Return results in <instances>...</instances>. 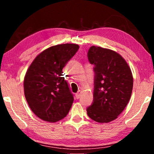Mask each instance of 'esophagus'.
<instances>
[{"mask_svg":"<svg viewBox=\"0 0 154 154\" xmlns=\"http://www.w3.org/2000/svg\"><path fill=\"white\" fill-rule=\"evenodd\" d=\"M81 93H82V92H81V90H79L78 92L75 94V97H76L77 99H79L80 96H81Z\"/></svg>","mask_w":154,"mask_h":154,"instance_id":"34e87169","label":"esophagus"}]
</instances>
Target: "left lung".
<instances>
[{
  "mask_svg": "<svg viewBox=\"0 0 154 154\" xmlns=\"http://www.w3.org/2000/svg\"><path fill=\"white\" fill-rule=\"evenodd\" d=\"M88 58L94 66L93 102L86 109L88 116L99 123H108L129 102L133 87L131 70L119 54L109 49L90 47Z\"/></svg>",
  "mask_w": 154,
  "mask_h": 154,
  "instance_id": "8db88e82",
  "label": "left lung"
}]
</instances>
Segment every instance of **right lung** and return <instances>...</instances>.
Masks as SVG:
<instances>
[{"label": "right lung", "mask_w": 154, "mask_h": 154, "mask_svg": "<svg viewBox=\"0 0 154 154\" xmlns=\"http://www.w3.org/2000/svg\"><path fill=\"white\" fill-rule=\"evenodd\" d=\"M77 44H61L36 57L26 73L24 88L31 110L44 121L56 122L67 116L73 94L62 77V69L79 49Z\"/></svg>", "instance_id": "1"}]
</instances>
